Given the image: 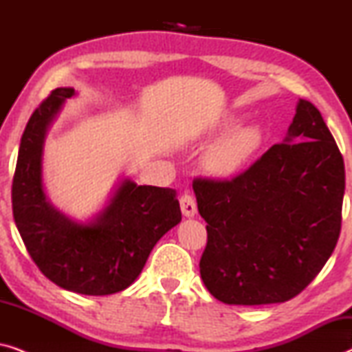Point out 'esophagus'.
Masks as SVG:
<instances>
[{
	"label": "esophagus",
	"instance_id": "obj_1",
	"mask_svg": "<svg viewBox=\"0 0 352 352\" xmlns=\"http://www.w3.org/2000/svg\"><path fill=\"white\" fill-rule=\"evenodd\" d=\"M179 204H181L182 214H184L186 218H194V216L197 214V204H195L194 197H192L190 194H184L181 197Z\"/></svg>",
	"mask_w": 352,
	"mask_h": 352
}]
</instances>
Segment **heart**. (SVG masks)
I'll list each match as a JSON object with an SVG mask.
<instances>
[{
    "label": "heart",
    "mask_w": 352,
    "mask_h": 352,
    "mask_svg": "<svg viewBox=\"0 0 352 352\" xmlns=\"http://www.w3.org/2000/svg\"><path fill=\"white\" fill-rule=\"evenodd\" d=\"M239 117H229L219 124L223 133L211 144L205 157V168L211 176L230 181L243 175L263 151L266 136L258 124H239Z\"/></svg>",
    "instance_id": "heart-1"
}]
</instances>
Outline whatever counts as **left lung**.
Wrapping results in <instances>:
<instances>
[{
  "label": "left lung",
  "instance_id": "left-lung-1",
  "mask_svg": "<svg viewBox=\"0 0 352 352\" xmlns=\"http://www.w3.org/2000/svg\"><path fill=\"white\" fill-rule=\"evenodd\" d=\"M192 187L208 232L201 280L226 305L292 300L338 242L344 162L309 100H298L283 142L243 175L195 179Z\"/></svg>",
  "mask_w": 352,
  "mask_h": 352
}]
</instances>
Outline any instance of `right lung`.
Segmentation results:
<instances>
[{
    "label": "right lung",
    "instance_id": "add662e5",
    "mask_svg": "<svg viewBox=\"0 0 352 352\" xmlns=\"http://www.w3.org/2000/svg\"><path fill=\"white\" fill-rule=\"evenodd\" d=\"M74 88H57L28 120L12 181V213L38 269L56 285L104 296L128 288L155 243L181 223L173 189L138 186L123 177L104 208L78 221L51 204L43 182L46 134Z\"/></svg>",
    "mask_w": 352,
    "mask_h": 352
}]
</instances>
